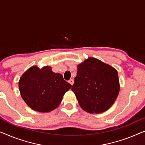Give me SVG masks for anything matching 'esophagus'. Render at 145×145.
Returning <instances> with one entry per match:
<instances>
[{
	"instance_id": "1",
	"label": "esophagus",
	"mask_w": 145,
	"mask_h": 145,
	"mask_svg": "<svg viewBox=\"0 0 145 145\" xmlns=\"http://www.w3.org/2000/svg\"><path fill=\"white\" fill-rule=\"evenodd\" d=\"M69 82L70 83V84L72 86L73 84H74V80H72V79H71V80H69Z\"/></svg>"
}]
</instances>
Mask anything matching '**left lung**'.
I'll return each instance as SVG.
<instances>
[{
  "label": "left lung",
  "instance_id": "1",
  "mask_svg": "<svg viewBox=\"0 0 145 145\" xmlns=\"http://www.w3.org/2000/svg\"><path fill=\"white\" fill-rule=\"evenodd\" d=\"M72 90L81 108L90 114L106 112L120 92L118 71L98 59L88 57L77 65Z\"/></svg>",
  "mask_w": 145,
  "mask_h": 145
}]
</instances>
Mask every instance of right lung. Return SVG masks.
Masks as SVG:
<instances>
[{
	"mask_svg": "<svg viewBox=\"0 0 145 145\" xmlns=\"http://www.w3.org/2000/svg\"><path fill=\"white\" fill-rule=\"evenodd\" d=\"M24 101L32 110L49 112L60 105L63 96L72 86L62 75L53 72L51 67H31L22 75L18 82Z\"/></svg>",
	"mask_w": 145,
	"mask_h": 145,
	"instance_id": "obj_1",
	"label": "right lung"
}]
</instances>
